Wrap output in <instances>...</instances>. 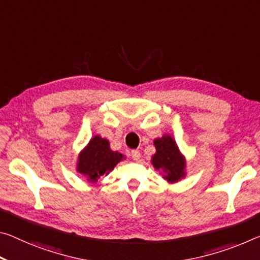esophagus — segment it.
I'll return each mask as SVG.
<instances>
[{
    "label": "esophagus",
    "instance_id": "esophagus-1",
    "mask_svg": "<svg viewBox=\"0 0 260 260\" xmlns=\"http://www.w3.org/2000/svg\"><path fill=\"white\" fill-rule=\"evenodd\" d=\"M131 156H132V158H133L134 160H139L140 157H141V154H140L139 150H132Z\"/></svg>",
    "mask_w": 260,
    "mask_h": 260
}]
</instances>
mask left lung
I'll return each mask as SVG.
<instances>
[{
	"mask_svg": "<svg viewBox=\"0 0 260 260\" xmlns=\"http://www.w3.org/2000/svg\"><path fill=\"white\" fill-rule=\"evenodd\" d=\"M154 145L156 147V154L151 159L154 167L167 172V176L164 177L169 182H177L183 178L185 175V159L180 155L174 139L164 135L163 138L155 140Z\"/></svg>",
	"mask_w": 260,
	"mask_h": 260,
	"instance_id": "1",
	"label": "left lung"
}]
</instances>
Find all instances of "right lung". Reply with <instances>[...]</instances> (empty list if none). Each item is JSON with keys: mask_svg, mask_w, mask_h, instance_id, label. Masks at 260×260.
Instances as JSON below:
<instances>
[{"mask_svg": "<svg viewBox=\"0 0 260 260\" xmlns=\"http://www.w3.org/2000/svg\"><path fill=\"white\" fill-rule=\"evenodd\" d=\"M121 158V154L110 149L108 140L94 137L78 156L77 170L91 182H97L101 176L112 170Z\"/></svg>", "mask_w": 260, "mask_h": 260, "instance_id": "obj_1", "label": "right lung"}]
</instances>
